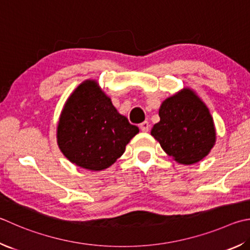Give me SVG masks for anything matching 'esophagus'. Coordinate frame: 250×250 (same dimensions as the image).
Instances as JSON below:
<instances>
[{
  "instance_id": "34e87169",
  "label": "esophagus",
  "mask_w": 250,
  "mask_h": 250,
  "mask_svg": "<svg viewBox=\"0 0 250 250\" xmlns=\"http://www.w3.org/2000/svg\"><path fill=\"white\" fill-rule=\"evenodd\" d=\"M140 129L142 132H147V131L149 130V124L147 121H144L142 122V124L140 125Z\"/></svg>"
}]
</instances>
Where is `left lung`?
Wrapping results in <instances>:
<instances>
[{
	"instance_id": "1",
	"label": "left lung",
	"mask_w": 250,
	"mask_h": 250,
	"mask_svg": "<svg viewBox=\"0 0 250 250\" xmlns=\"http://www.w3.org/2000/svg\"><path fill=\"white\" fill-rule=\"evenodd\" d=\"M158 116L161 120L153 125L152 137L179 164H196L214 146V121L193 89L186 87L167 97L162 103Z\"/></svg>"
}]
</instances>
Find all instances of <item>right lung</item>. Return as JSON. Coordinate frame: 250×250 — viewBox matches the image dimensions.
I'll list each match as a JSON object with an SVG mask.
<instances>
[{
	"mask_svg": "<svg viewBox=\"0 0 250 250\" xmlns=\"http://www.w3.org/2000/svg\"><path fill=\"white\" fill-rule=\"evenodd\" d=\"M137 125L120 115L95 80H86L63 106L57 126V143L67 160L82 168L101 171L125 151Z\"/></svg>",
	"mask_w": 250,
	"mask_h": 250,
	"instance_id": "1",
	"label": "right lung"
}]
</instances>
